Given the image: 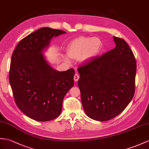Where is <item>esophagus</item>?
I'll return each instance as SVG.
<instances>
[{"label":"esophagus","mask_w":149,"mask_h":149,"mask_svg":"<svg viewBox=\"0 0 149 149\" xmlns=\"http://www.w3.org/2000/svg\"><path fill=\"white\" fill-rule=\"evenodd\" d=\"M74 81H75V82H77V81H78L79 79V75L78 74L76 73V74L74 75Z\"/></svg>","instance_id":"obj_1"}]
</instances>
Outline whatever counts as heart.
<instances>
[{
    "label": "heart",
    "instance_id": "b5f03b06",
    "mask_svg": "<svg viewBox=\"0 0 149 149\" xmlns=\"http://www.w3.org/2000/svg\"><path fill=\"white\" fill-rule=\"evenodd\" d=\"M103 47L101 39L97 37H79L68 44L67 56L82 63L91 60L100 53Z\"/></svg>",
    "mask_w": 149,
    "mask_h": 149
}]
</instances>
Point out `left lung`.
Listing matches in <instances>:
<instances>
[{"label": "left lung", "mask_w": 149, "mask_h": 149, "mask_svg": "<svg viewBox=\"0 0 149 149\" xmlns=\"http://www.w3.org/2000/svg\"><path fill=\"white\" fill-rule=\"evenodd\" d=\"M114 49L78 68L83 109L89 118L106 121L128 105L135 89L136 63L126 42L113 36Z\"/></svg>", "instance_id": "1"}]
</instances>
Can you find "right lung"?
I'll use <instances>...</instances> for the list:
<instances>
[{"label": "right lung", "instance_id": "1", "mask_svg": "<svg viewBox=\"0 0 149 149\" xmlns=\"http://www.w3.org/2000/svg\"><path fill=\"white\" fill-rule=\"evenodd\" d=\"M66 32L43 27L17 45L9 74L14 98L19 110L37 121H49L60 115L63 100L74 84L73 68L59 72L43 54L50 41Z\"/></svg>", "mask_w": 149, "mask_h": 149}]
</instances>
